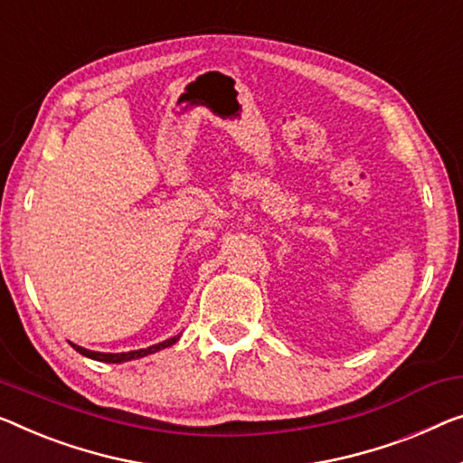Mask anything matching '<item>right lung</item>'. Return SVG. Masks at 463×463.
Returning a JSON list of instances; mask_svg holds the SVG:
<instances>
[{
	"mask_svg": "<svg viewBox=\"0 0 463 463\" xmlns=\"http://www.w3.org/2000/svg\"><path fill=\"white\" fill-rule=\"evenodd\" d=\"M178 339H181V335L172 336V339H165V341L157 343V345H151V347H147V349L127 351V354H99V351H89L85 347H80V345H74V343H71V345L79 351L80 355L91 357V360L106 362V364H122V362H130V360H139V357H145V355H149V354H156V351H160V349L170 347V345H175Z\"/></svg>",
	"mask_w": 463,
	"mask_h": 463,
	"instance_id": "add662e5",
	"label": "right lung"
}]
</instances>
